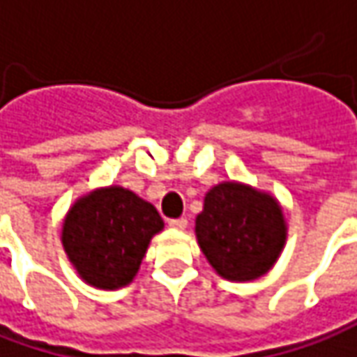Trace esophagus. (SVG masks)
<instances>
[{"label":"esophagus","mask_w":357,"mask_h":357,"mask_svg":"<svg viewBox=\"0 0 357 357\" xmlns=\"http://www.w3.org/2000/svg\"><path fill=\"white\" fill-rule=\"evenodd\" d=\"M172 229H178V231H183V229L188 227V219L185 217H179V219H172L169 223H167Z\"/></svg>","instance_id":"34e87169"}]
</instances>
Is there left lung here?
I'll return each mask as SVG.
<instances>
[{"instance_id": "1", "label": "left lung", "mask_w": 357, "mask_h": 357, "mask_svg": "<svg viewBox=\"0 0 357 357\" xmlns=\"http://www.w3.org/2000/svg\"><path fill=\"white\" fill-rule=\"evenodd\" d=\"M289 235L277 197L243 181H221L205 193L195 237L219 277L249 282L278 261Z\"/></svg>"}]
</instances>
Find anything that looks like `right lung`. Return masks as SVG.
<instances>
[{"label": "right lung", "mask_w": 357, "mask_h": 357, "mask_svg": "<svg viewBox=\"0 0 357 357\" xmlns=\"http://www.w3.org/2000/svg\"><path fill=\"white\" fill-rule=\"evenodd\" d=\"M162 229L164 221L152 203L126 188L108 185L70 205L61 243L86 284L116 290L134 280L150 241Z\"/></svg>", "instance_id": "1"}]
</instances>
